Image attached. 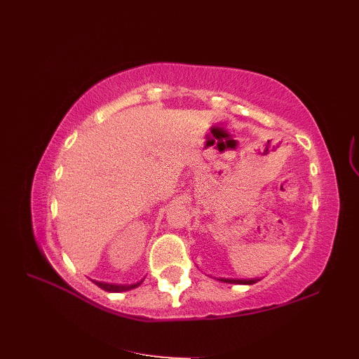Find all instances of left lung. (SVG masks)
Instances as JSON below:
<instances>
[{"label":"left lung","mask_w":359,"mask_h":359,"mask_svg":"<svg viewBox=\"0 0 359 359\" xmlns=\"http://www.w3.org/2000/svg\"><path fill=\"white\" fill-rule=\"evenodd\" d=\"M219 281L222 283H226V284H241V285H251V284H256L257 281H260V278H253V280H229V278H220Z\"/></svg>","instance_id":"left-lung-1"}]
</instances>
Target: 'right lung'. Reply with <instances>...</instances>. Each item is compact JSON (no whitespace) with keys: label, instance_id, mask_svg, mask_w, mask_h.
<instances>
[{"label":"right lung","instance_id":"obj_1","mask_svg":"<svg viewBox=\"0 0 359 359\" xmlns=\"http://www.w3.org/2000/svg\"><path fill=\"white\" fill-rule=\"evenodd\" d=\"M93 281V280H91ZM95 283L97 287H100L102 290H104V291H109V293H123V291H128V290H131V288H136V287H139L142 283H143V280H140L139 283H136V284H109V283H102V281H93Z\"/></svg>","mask_w":359,"mask_h":359}]
</instances>
